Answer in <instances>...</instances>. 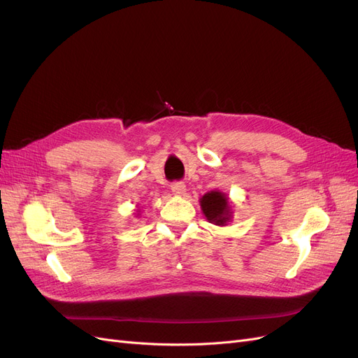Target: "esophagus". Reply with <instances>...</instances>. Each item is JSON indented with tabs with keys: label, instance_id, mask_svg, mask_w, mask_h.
<instances>
[{
	"label": "esophagus",
	"instance_id": "obj_1",
	"mask_svg": "<svg viewBox=\"0 0 358 358\" xmlns=\"http://www.w3.org/2000/svg\"><path fill=\"white\" fill-rule=\"evenodd\" d=\"M171 190L174 194L181 196V194H184V192H186V184H184L182 181H174L171 184Z\"/></svg>",
	"mask_w": 358,
	"mask_h": 358
}]
</instances>
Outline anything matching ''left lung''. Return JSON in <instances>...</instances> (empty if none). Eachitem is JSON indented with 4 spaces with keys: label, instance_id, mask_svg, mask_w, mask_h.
Instances as JSON below:
<instances>
[{
    "label": "left lung",
    "instance_id": "obj_1",
    "mask_svg": "<svg viewBox=\"0 0 358 358\" xmlns=\"http://www.w3.org/2000/svg\"><path fill=\"white\" fill-rule=\"evenodd\" d=\"M201 206L208 221L215 222L217 226H222L230 218L227 197L220 192L206 193L201 199Z\"/></svg>",
    "mask_w": 358,
    "mask_h": 358
}]
</instances>
